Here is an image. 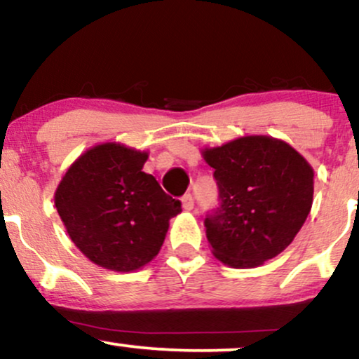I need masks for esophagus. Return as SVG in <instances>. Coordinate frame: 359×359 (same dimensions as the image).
<instances>
[{
	"instance_id": "34e87169",
	"label": "esophagus",
	"mask_w": 359,
	"mask_h": 359,
	"mask_svg": "<svg viewBox=\"0 0 359 359\" xmlns=\"http://www.w3.org/2000/svg\"><path fill=\"white\" fill-rule=\"evenodd\" d=\"M182 208L185 209V211H192L194 209V197L191 196V194H185V196L182 197Z\"/></svg>"
}]
</instances>
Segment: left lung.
I'll use <instances>...</instances> for the list:
<instances>
[{"label": "left lung", "mask_w": 359, "mask_h": 359, "mask_svg": "<svg viewBox=\"0 0 359 359\" xmlns=\"http://www.w3.org/2000/svg\"><path fill=\"white\" fill-rule=\"evenodd\" d=\"M221 205L205 217L212 255L233 269H255L294 241L314 201V168L283 140L240 137L205 147Z\"/></svg>", "instance_id": "obj_1"}]
</instances>
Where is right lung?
Wrapping results in <instances>:
<instances>
[{"label":"right lung","mask_w":359,"mask_h":359,"mask_svg":"<svg viewBox=\"0 0 359 359\" xmlns=\"http://www.w3.org/2000/svg\"><path fill=\"white\" fill-rule=\"evenodd\" d=\"M148 151L106 142L74 160L53 194L69 238L102 269L130 273L154 259L182 212L143 165Z\"/></svg>","instance_id":"obj_1"}]
</instances>
